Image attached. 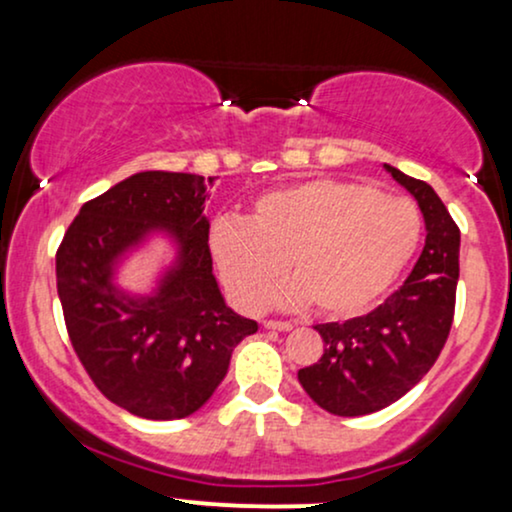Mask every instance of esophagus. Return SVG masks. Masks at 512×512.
Wrapping results in <instances>:
<instances>
[{
	"label": "esophagus",
	"instance_id": "34e87169",
	"mask_svg": "<svg viewBox=\"0 0 512 512\" xmlns=\"http://www.w3.org/2000/svg\"><path fill=\"white\" fill-rule=\"evenodd\" d=\"M262 325L267 327V330H279V332H289L293 327L291 322H284V320H264Z\"/></svg>",
	"mask_w": 512,
	"mask_h": 512
}]
</instances>
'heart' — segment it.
<instances>
[{"instance_id": "obj_1", "label": "heart", "mask_w": 512, "mask_h": 512, "mask_svg": "<svg viewBox=\"0 0 512 512\" xmlns=\"http://www.w3.org/2000/svg\"><path fill=\"white\" fill-rule=\"evenodd\" d=\"M419 238L421 214L409 199L320 178L267 192L250 219H216L209 248L223 284L245 308L267 301L286 262L296 281L279 291V303L313 301L327 317H354L395 284Z\"/></svg>"}]
</instances>
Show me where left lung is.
<instances>
[{"label": "left lung", "mask_w": 512, "mask_h": 512, "mask_svg": "<svg viewBox=\"0 0 512 512\" xmlns=\"http://www.w3.org/2000/svg\"><path fill=\"white\" fill-rule=\"evenodd\" d=\"M426 221V245L409 279L383 305L346 322L317 325L325 351L298 370L303 390L330 414L363 416L390 407L419 383L443 351L460 279V228L424 180L387 166Z\"/></svg>", "instance_id": "8db88e82"}]
</instances>
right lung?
Returning a JSON list of instances; mask_svg holds the SVG:
<instances>
[{"instance_id": "right-lung-1", "label": "right lung", "mask_w": 512, "mask_h": 512, "mask_svg": "<svg viewBox=\"0 0 512 512\" xmlns=\"http://www.w3.org/2000/svg\"><path fill=\"white\" fill-rule=\"evenodd\" d=\"M192 173L144 170L81 207L57 250L64 325L93 385L117 407L154 421L185 419L226 378L233 349L257 322L223 301L211 272L207 187ZM154 230L179 245L151 297L112 281L116 260Z\"/></svg>"}]
</instances>
